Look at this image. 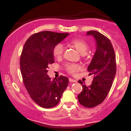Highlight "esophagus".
I'll return each instance as SVG.
<instances>
[{
  "label": "esophagus",
  "mask_w": 131,
  "mask_h": 131,
  "mask_svg": "<svg viewBox=\"0 0 131 131\" xmlns=\"http://www.w3.org/2000/svg\"><path fill=\"white\" fill-rule=\"evenodd\" d=\"M69 81L70 82H77L76 80H74V79H71V78L69 79Z\"/></svg>",
  "instance_id": "esophagus-1"
}]
</instances>
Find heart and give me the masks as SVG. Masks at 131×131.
Returning a JSON list of instances; mask_svg holds the SVG:
<instances>
[{"label":"heart","mask_w":131,"mask_h":131,"mask_svg":"<svg viewBox=\"0 0 131 131\" xmlns=\"http://www.w3.org/2000/svg\"><path fill=\"white\" fill-rule=\"evenodd\" d=\"M70 45L73 46L79 52L85 54L88 49V45L85 40L82 39H74L71 40ZM64 49L61 44H58L53 48V55L55 58L59 59L62 57ZM66 69L68 72L71 74H74L80 69V67L76 64H68L66 66Z\"/></svg>","instance_id":"obj_1"}]
</instances>
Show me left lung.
<instances>
[{
	"label": "left lung",
	"mask_w": 131,
	"mask_h": 131,
	"mask_svg": "<svg viewBox=\"0 0 131 131\" xmlns=\"http://www.w3.org/2000/svg\"><path fill=\"white\" fill-rule=\"evenodd\" d=\"M86 35L92 36L95 40V52L88 67L94 80L89 86L79 80L83 91L78 98L83 106L92 108L103 102L112 88L116 72V56L112 43L105 36L93 30L88 31Z\"/></svg>",
	"instance_id": "1"
}]
</instances>
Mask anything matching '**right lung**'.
Instances as JSON below:
<instances>
[{
  "mask_svg": "<svg viewBox=\"0 0 131 131\" xmlns=\"http://www.w3.org/2000/svg\"><path fill=\"white\" fill-rule=\"evenodd\" d=\"M69 35L41 31L31 35L23 48L20 58L23 82L30 97L43 108L58 104L69 84L67 77L60 76L52 80L47 74L48 66L55 62L53 48Z\"/></svg>",
  "mask_w": 131,
  "mask_h": 131,
  "instance_id": "1",
  "label": "right lung"
}]
</instances>
